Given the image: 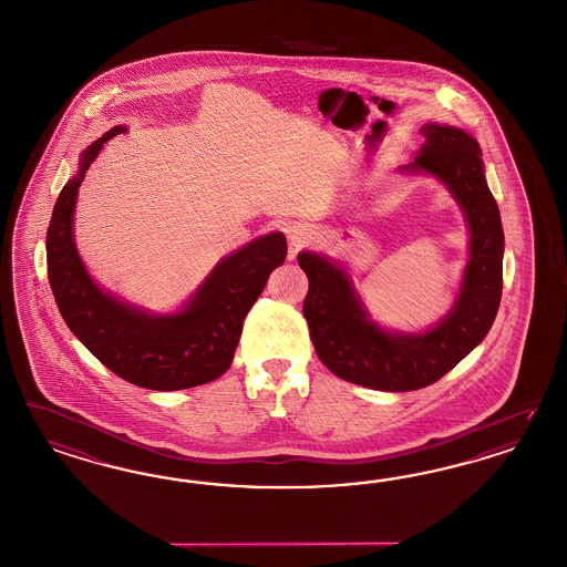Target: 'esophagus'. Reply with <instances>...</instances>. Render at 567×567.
<instances>
[{
    "label": "esophagus",
    "instance_id": "esophagus-1",
    "mask_svg": "<svg viewBox=\"0 0 567 567\" xmlns=\"http://www.w3.org/2000/svg\"><path fill=\"white\" fill-rule=\"evenodd\" d=\"M288 239H290L292 252H298L300 248H305V246L311 244L312 239H315V231H312L309 225L298 223V225H292V227L288 229Z\"/></svg>",
    "mask_w": 567,
    "mask_h": 567
}]
</instances>
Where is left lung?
Returning <instances> with one entry per match:
<instances>
[{"label":"left lung","instance_id":"obj_1","mask_svg":"<svg viewBox=\"0 0 567 567\" xmlns=\"http://www.w3.org/2000/svg\"><path fill=\"white\" fill-rule=\"evenodd\" d=\"M425 144L402 173H430L461 204L470 227V262L451 312L423 333L385 331L369 319L347 271L317 252H300L309 277L305 317L321 363L338 378L385 392L439 382L493 328L503 292L505 236L498 206L484 177L482 152L463 128L430 123Z\"/></svg>","mask_w":567,"mask_h":567}]
</instances>
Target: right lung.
<instances>
[{
    "instance_id": "obj_1",
    "label": "right lung",
    "mask_w": 567,
    "mask_h": 567,
    "mask_svg": "<svg viewBox=\"0 0 567 567\" xmlns=\"http://www.w3.org/2000/svg\"><path fill=\"white\" fill-rule=\"evenodd\" d=\"M110 128L83 150L79 171L55 200L48 227V277L55 305L69 329L112 373L147 390H183L220 378L234 361L241 326L288 244L275 231L223 258L173 315H147L116 300L93 281L73 238L74 204L87 168L110 137Z\"/></svg>"
}]
</instances>
